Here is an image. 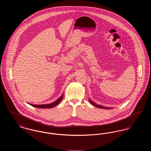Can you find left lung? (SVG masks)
I'll return each instance as SVG.
<instances>
[{
    "instance_id": "left-lung-1",
    "label": "left lung",
    "mask_w": 151,
    "mask_h": 151,
    "mask_svg": "<svg viewBox=\"0 0 151 151\" xmlns=\"http://www.w3.org/2000/svg\"><path fill=\"white\" fill-rule=\"evenodd\" d=\"M89 102H90L93 106L97 107V108H101V109H111V108H107V107H104V106H101V105H97V104H96L94 102H93V101H92L91 100H89Z\"/></svg>"
}]
</instances>
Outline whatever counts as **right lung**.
<instances>
[{"mask_svg":"<svg viewBox=\"0 0 151 151\" xmlns=\"http://www.w3.org/2000/svg\"><path fill=\"white\" fill-rule=\"evenodd\" d=\"M63 94L57 100L54 101L52 103H51L50 104H43V105H34V104H29L31 106L36 107L38 108H52L54 107L55 106L57 105L58 104H59V103L62 101L63 99Z\"/></svg>","mask_w":151,"mask_h":151,"instance_id":"obj_1","label":"right lung"}]
</instances>
